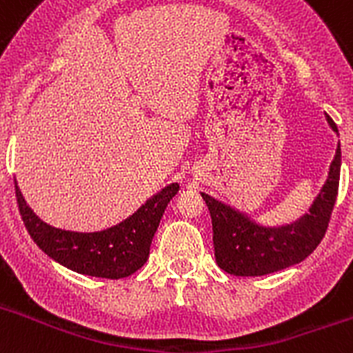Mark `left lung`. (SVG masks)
I'll list each match as a JSON object with an SVG mask.
<instances>
[{"label": "left lung", "mask_w": 353, "mask_h": 353, "mask_svg": "<svg viewBox=\"0 0 353 353\" xmlns=\"http://www.w3.org/2000/svg\"><path fill=\"white\" fill-rule=\"evenodd\" d=\"M327 121L330 129L338 132L332 118L327 117ZM339 170L341 148L338 145L329 176L310 212L295 223L283 226H261L242 212L201 192L210 210L217 265L228 274L249 277L277 272L305 260L322 242L329 226L338 196Z\"/></svg>", "instance_id": "1"}]
</instances>
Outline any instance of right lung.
Returning <instances> with one entry per match:
<instances>
[{
	"label": "right lung",
	"instance_id": "1",
	"mask_svg": "<svg viewBox=\"0 0 353 353\" xmlns=\"http://www.w3.org/2000/svg\"><path fill=\"white\" fill-rule=\"evenodd\" d=\"M179 189V183H170L125 221L93 233L67 232L43 223L28 207L17 182L15 198L28 233L49 258L84 276L121 279L141 269L148 260L150 244L162 214Z\"/></svg>",
	"mask_w": 353,
	"mask_h": 353
}]
</instances>
